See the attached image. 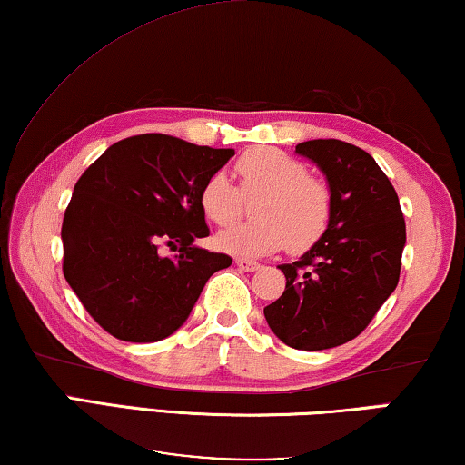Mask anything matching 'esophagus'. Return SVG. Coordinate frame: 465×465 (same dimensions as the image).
<instances>
[{
	"instance_id": "obj_1",
	"label": "esophagus",
	"mask_w": 465,
	"mask_h": 465,
	"mask_svg": "<svg viewBox=\"0 0 465 465\" xmlns=\"http://www.w3.org/2000/svg\"><path fill=\"white\" fill-rule=\"evenodd\" d=\"M235 264H238V267H240L242 271H246V272H254V271H259V269H261V264H259V262H254V261H246V259H235Z\"/></svg>"
}]
</instances>
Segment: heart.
<instances>
[{
	"mask_svg": "<svg viewBox=\"0 0 465 465\" xmlns=\"http://www.w3.org/2000/svg\"><path fill=\"white\" fill-rule=\"evenodd\" d=\"M244 196H256L252 215L215 235V244L238 259H261L279 248L302 252L325 233L331 219V193L325 183L308 178L302 161L275 149H254L235 163ZM242 194L223 172L213 173L201 190L204 217L217 225L240 215Z\"/></svg>",
	"mask_w": 465,
	"mask_h": 465,
	"instance_id": "1",
	"label": "heart"
}]
</instances>
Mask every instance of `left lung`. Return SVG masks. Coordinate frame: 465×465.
<instances>
[{
	"label": "left lung",
	"mask_w": 465,
	"mask_h": 465,
	"mask_svg": "<svg viewBox=\"0 0 465 465\" xmlns=\"http://www.w3.org/2000/svg\"><path fill=\"white\" fill-rule=\"evenodd\" d=\"M296 154L325 175L331 219L311 250L279 264L285 292L264 308V319L285 345L316 351L358 337L391 296L405 221L395 188L366 151L319 138L300 143Z\"/></svg>",
	"instance_id": "obj_1"
}]
</instances>
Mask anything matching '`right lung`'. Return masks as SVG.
<instances>
[{
	"mask_svg": "<svg viewBox=\"0 0 465 465\" xmlns=\"http://www.w3.org/2000/svg\"><path fill=\"white\" fill-rule=\"evenodd\" d=\"M233 157L165 134L120 140L80 175L62 223L64 277L86 312L122 341L175 333L227 254L194 240L209 235L204 182ZM174 250L161 255L158 246Z\"/></svg>",
	"mask_w": 465,
	"mask_h": 465,
	"instance_id": "right-lung-1",
	"label": "right lung"
}]
</instances>
